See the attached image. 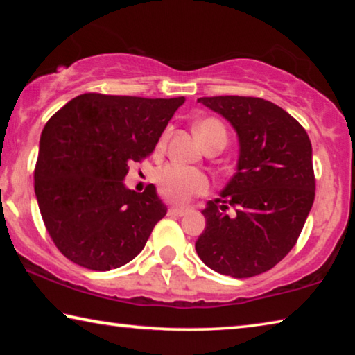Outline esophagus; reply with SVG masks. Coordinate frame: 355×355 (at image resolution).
<instances>
[{
    "label": "esophagus",
    "instance_id": "obj_1",
    "mask_svg": "<svg viewBox=\"0 0 355 355\" xmlns=\"http://www.w3.org/2000/svg\"><path fill=\"white\" fill-rule=\"evenodd\" d=\"M169 216H184L186 213H188V208L186 207H178V205H173L169 208Z\"/></svg>",
    "mask_w": 355,
    "mask_h": 355
}]
</instances>
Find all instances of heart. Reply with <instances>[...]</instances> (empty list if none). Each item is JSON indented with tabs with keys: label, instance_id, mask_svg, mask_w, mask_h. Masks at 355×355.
I'll list each match as a JSON object with an SVG mask.
<instances>
[{
	"label": "heart",
	"instance_id": "obj_1",
	"mask_svg": "<svg viewBox=\"0 0 355 355\" xmlns=\"http://www.w3.org/2000/svg\"><path fill=\"white\" fill-rule=\"evenodd\" d=\"M214 130H224L222 123L214 119H205L196 123L194 131L203 144ZM225 131V130H224ZM159 192L167 200L186 202L192 196L202 194L208 189V178L203 172L182 164H167L156 173Z\"/></svg>",
	"mask_w": 355,
	"mask_h": 355
}]
</instances>
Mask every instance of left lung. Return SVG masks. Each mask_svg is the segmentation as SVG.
<instances>
[{"instance_id":"8db88e82","label":"left lung","mask_w":355,"mask_h":355,"mask_svg":"<svg viewBox=\"0 0 355 355\" xmlns=\"http://www.w3.org/2000/svg\"><path fill=\"white\" fill-rule=\"evenodd\" d=\"M235 128L239 156L220 199L203 209L207 225L196 241L200 260L235 279L274 268L302 232L315 200L311 142L296 119L255 97H202ZM237 214H225L227 205Z\"/></svg>"}]
</instances>
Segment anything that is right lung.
Instances as JSON below:
<instances>
[{"mask_svg":"<svg viewBox=\"0 0 355 355\" xmlns=\"http://www.w3.org/2000/svg\"><path fill=\"white\" fill-rule=\"evenodd\" d=\"M184 97L83 94L48 120L34 191L48 233L70 261L111 271L144 249L167 208L148 184L125 186L130 163L155 150Z\"/></svg>","mask_w":355,"mask_h":355,"instance_id":"1","label":"right lung"}]
</instances>
